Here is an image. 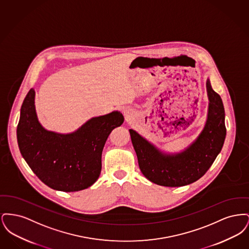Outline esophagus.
<instances>
[{"label": "esophagus", "mask_w": 249, "mask_h": 249, "mask_svg": "<svg viewBox=\"0 0 249 249\" xmlns=\"http://www.w3.org/2000/svg\"><path fill=\"white\" fill-rule=\"evenodd\" d=\"M124 115L126 116V118L128 119V118H130V111L129 110V109H124Z\"/></svg>", "instance_id": "1"}]
</instances>
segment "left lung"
Returning a JSON list of instances; mask_svg holds the SVG:
<instances>
[{
    "label": "left lung",
    "mask_w": 249,
    "mask_h": 249,
    "mask_svg": "<svg viewBox=\"0 0 249 249\" xmlns=\"http://www.w3.org/2000/svg\"><path fill=\"white\" fill-rule=\"evenodd\" d=\"M207 119L197 138L177 153L165 152L130 129V138L142 175L163 187H182L197 181L220 153L226 138L225 110L220 96L206 80Z\"/></svg>",
    "instance_id": "left-lung-1"
}]
</instances>
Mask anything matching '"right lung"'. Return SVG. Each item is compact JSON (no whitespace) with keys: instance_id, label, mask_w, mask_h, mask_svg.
<instances>
[{"instance_id":"right-lung-1","label":"right lung","mask_w":249,"mask_h":249,"mask_svg":"<svg viewBox=\"0 0 249 249\" xmlns=\"http://www.w3.org/2000/svg\"><path fill=\"white\" fill-rule=\"evenodd\" d=\"M36 91L24 99L17 129L24 160L43 183L53 190L72 192L93 185L102 170V153L110 132L121 126L119 111L94 117L77 130L59 133L45 129L36 114Z\"/></svg>"}]
</instances>
